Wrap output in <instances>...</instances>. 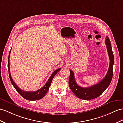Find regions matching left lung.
Wrapping results in <instances>:
<instances>
[{
	"instance_id": "8db88e82",
	"label": "left lung",
	"mask_w": 123,
	"mask_h": 123,
	"mask_svg": "<svg viewBox=\"0 0 123 123\" xmlns=\"http://www.w3.org/2000/svg\"><path fill=\"white\" fill-rule=\"evenodd\" d=\"M105 43L110 59V65L108 72L103 79L93 86L89 87H82L78 86L75 81L74 73L70 71V75L68 80V85L70 89L78 98L83 100H91L99 97L108 87L111 82L113 77L114 55L112 49L111 42L109 38L106 36Z\"/></svg>"
}]
</instances>
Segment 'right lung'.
<instances>
[{"label": "right lung", "instance_id": "obj_1", "mask_svg": "<svg viewBox=\"0 0 123 123\" xmlns=\"http://www.w3.org/2000/svg\"><path fill=\"white\" fill-rule=\"evenodd\" d=\"M11 50L10 52H9V57H8V68H9L8 71H9V77H10V80H11V84H12V85L13 86L14 88L26 100L34 101V100H39L40 99L43 98L45 96V94H46L47 92L48 91L49 87L51 84L52 80H53V77H54L55 76V75L58 73V72L61 70V68H59L58 69H56L55 71L53 72V73L49 77L46 84L43 87L41 88L40 89L37 90V91H35V92H25V91H24L21 89L20 88L18 87L16 84H15V83L14 82V81L13 80H12V78L11 77V75L10 74V68H9L10 67V66H9L10 65V64H9V63H9V58H10V54Z\"/></svg>", "mask_w": 123, "mask_h": 123}]
</instances>
